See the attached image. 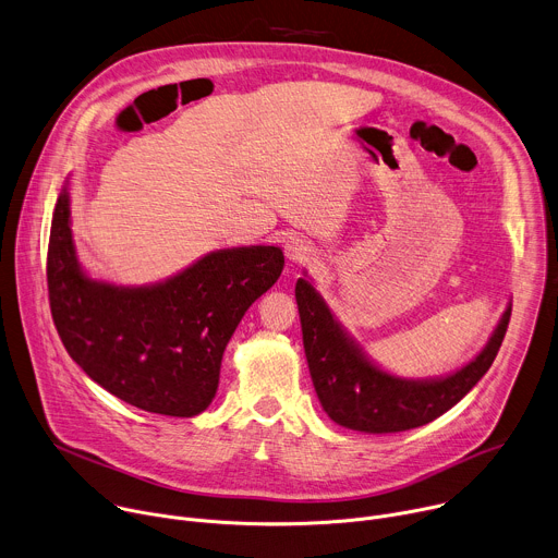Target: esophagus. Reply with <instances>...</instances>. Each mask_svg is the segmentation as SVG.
Masks as SVG:
<instances>
[{
    "label": "esophagus",
    "mask_w": 558,
    "mask_h": 558,
    "mask_svg": "<svg viewBox=\"0 0 558 558\" xmlns=\"http://www.w3.org/2000/svg\"><path fill=\"white\" fill-rule=\"evenodd\" d=\"M284 252H287V258L295 265H302L313 256V250H311L308 241H304V238H300V235L289 238L287 245H284Z\"/></svg>",
    "instance_id": "34e87169"
}]
</instances>
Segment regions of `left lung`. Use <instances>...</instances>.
<instances>
[{
	"instance_id": "8db88e82",
	"label": "left lung",
	"mask_w": 558,
	"mask_h": 558,
	"mask_svg": "<svg viewBox=\"0 0 558 558\" xmlns=\"http://www.w3.org/2000/svg\"><path fill=\"white\" fill-rule=\"evenodd\" d=\"M295 300L317 400L336 424L373 435L411 430L450 411L493 366L512 313L510 304L486 349L461 371L415 381L388 375L371 364L304 278L295 282Z\"/></svg>"
}]
</instances>
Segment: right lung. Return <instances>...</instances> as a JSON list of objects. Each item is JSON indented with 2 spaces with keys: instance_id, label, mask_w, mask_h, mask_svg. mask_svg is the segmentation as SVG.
<instances>
[{
  "instance_id": "obj_1",
  "label": "right lung",
  "mask_w": 558,
  "mask_h": 558,
  "mask_svg": "<svg viewBox=\"0 0 558 558\" xmlns=\"http://www.w3.org/2000/svg\"><path fill=\"white\" fill-rule=\"evenodd\" d=\"M278 247L211 252L151 287L90 280L74 256L70 198H57L48 243V298L68 355L119 400L194 417L216 395L220 360L245 311L280 278Z\"/></svg>"
}]
</instances>
